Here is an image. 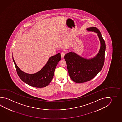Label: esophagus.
<instances>
[{
	"mask_svg": "<svg viewBox=\"0 0 122 122\" xmlns=\"http://www.w3.org/2000/svg\"><path fill=\"white\" fill-rule=\"evenodd\" d=\"M64 55H65V53L63 52L61 53V57L62 58H63L64 57Z\"/></svg>",
	"mask_w": 122,
	"mask_h": 122,
	"instance_id": "34e87169",
	"label": "esophagus"
}]
</instances>
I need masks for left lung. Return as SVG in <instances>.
Segmentation results:
<instances>
[{"label":"left lung","instance_id":"8db88e82","mask_svg":"<svg viewBox=\"0 0 122 122\" xmlns=\"http://www.w3.org/2000/svg\"><path fill=\"white\" fill-rule=\"evenodd\" d=\"M87 30L97 33L99 39L101 46L97 54L89 59L72 51L64 56L70 77L76 83H83L93 79L102 70L104 64L106 46L101 33L95 27L88 28Z\"/></svg>","mask_w":122,"mask_h":122}]
</instances>
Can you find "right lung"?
I'll return each instance as SVG.
<instances>
[{
  "instance_id": "1",
  "label": "right lung",
  "mask_w": 122,
  "mask_h": 122,
  "mask_svg": "<svg viewBox=\"0 0 122 122\" xmlns=\"http://www.w3.org/2000/svg\"><path fill=\"white\" fill-rule=\"evenodd\" d=\"M12 59L18 75L23 82L31 86L43 88L47 86L53 79L55 70L61 59L60 53L49 58L44 66L37 73H26L22 71L16 64L13 57Z\"/></svg>"
}]
</instances>
